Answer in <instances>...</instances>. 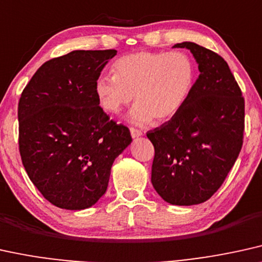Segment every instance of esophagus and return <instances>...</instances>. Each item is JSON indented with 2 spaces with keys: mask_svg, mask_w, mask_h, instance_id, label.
<instances>
[{
  "mask_svg": "<svg viewBox=\"0 0 262 262\" xmlns=\"http://www.w3.org/2000/svg\"><path fill=\"white\" fill-rule=\"evenodd\" d=\"M130 134H132V138H139V137H141V135H142V132L139 130V129H137V128L132 127L130 128Z\"/></svg>",
  "mask_w": 262,
  "mask_h": 262,
  "instance_id": "obj_1",
  "label": "esophagus"
}]
</instances>
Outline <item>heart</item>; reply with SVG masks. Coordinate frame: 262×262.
Instances as JSON below:
<instances>
[{"instance_id": "1", "label": "heart", "mask_w": 262, "mask_h": 262, "mask_svg": "<svg viewBox=\"0 0 262 262\" xmlns=\"http://www.w3.org/2000/svg\"><path fill=\"white\" fill-rule=\"evenodd\" d=\"M112 72L95 81L98 100L104 110L118 114L134 99L129 118L138 124L174 117L196 81V65L184 52L133 53L117 59Z\"/></svg>"}]
</instances>
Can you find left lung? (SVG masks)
<instances>
[{"mask_svg": "<svg viewBox=\"0 0 262 262\" xmlns=\"http://www.w3.org/2000/svg\"><path fill=\"white\" fill-rule=\"evenodd\" d=\"M174 48L190 49L201 74L183 108L147 132L155 147L151 183L168 203L193 205L219 190L239 155L244 98L217 53L193 42Z\"/></svg>", "mask_w": 262, "mask_h": 262, "instance_id": "obj_1", "label": "left lung"}]
</instances>
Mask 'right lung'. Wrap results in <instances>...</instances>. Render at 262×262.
I'll use <instances>...</instances> for the list:
<instances>
[{
	"instance_id": "1",
	"label": "right lung",
	"mask_w": 262,
	"mask_h": 262,
	"mask_svg": "<svg viewBox=\"0 0 262 262\" xmlns=\"http://www.w3.org/2000/svg\"><path fill=\"white\" fill-rule=\"evenodd\" d=\"M117 54L74 51L46 61L18 105L19 152L30 180L55 207L81 210L106 192L115 158L132 142L129 129L99 106L95 81Z\"/></svg>"
}]
</instances>
